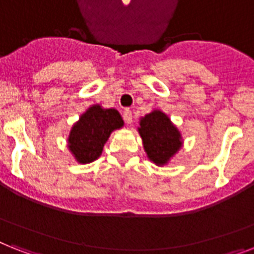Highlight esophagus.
I'll return each instance as SVG.
<instances>
[{"mask_svg":"<svg viewBox=\"0 0 254 254\" xmlns=\"http://www.w3.org/2000/svg\"><path fill=\"white\" fill-rule=\"evenodd\" d=\"M124 121L127 124V125H130L133 123V115H131V111L129 109H125L124 111Z\"/></svg>","mask_w":254,"mask_h":254,"instance_id":"obj_1","label":"esophagus"}]
</instances>
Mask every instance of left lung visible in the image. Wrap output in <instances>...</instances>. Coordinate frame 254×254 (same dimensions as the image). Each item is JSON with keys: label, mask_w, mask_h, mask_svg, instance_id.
<instances>
[{"label": "left lung", "mask_w": 254, "mask_h": 254, "mask_svg": "<svg viewBox=\"0 0 254 254\" xmlns=\"http://www.w3.org/2000/svg\"><path fill=\"white\" fill-rule=\"evenodd\" d=\"M139 134L147 156L158 166L166 164L181 147L180 133L160 111H154L142 119Z\"/></svg>", "instance_id": "1"}]
</instances>
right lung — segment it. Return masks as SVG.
<instances>
[{
	"mask_svg": "<svg viewBox=\"0 0 254 254\" xmlns=\"http://www.w3.org/2000/svg\"><path fill=\"white\" fill-rule=\"evenodd\" d=\"M124 125L116 109L92 106L80 116L69 135V148L79 163H91L103 151L109 134Z\"/></svg>",
	"mask_w": 254,
	"mask_h": 254,
	"instance_id": "1",
	"label": "right lung"
}]
</instances>
